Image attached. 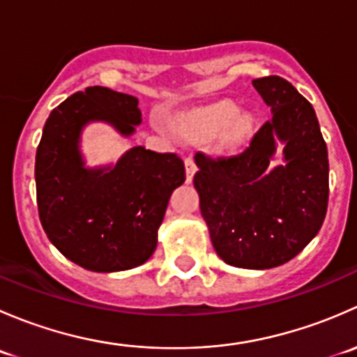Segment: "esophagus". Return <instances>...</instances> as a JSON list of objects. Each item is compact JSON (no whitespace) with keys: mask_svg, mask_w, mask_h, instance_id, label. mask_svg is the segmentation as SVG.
<instances>
[{"mask_svg":"<svg viewBox=\"0 0 357 357\" xmlns=\"http://www.w3.org/2000/svg\"><path fill=\"white\" fill-rule=\"evenodd\" d=\"M185 169H186V181H192L193 176H195V171H197V164L195 160H193L192 155H188L185 158Z\"/></svg>","mask_w":357,"mask_h":357,"instance_id":"esophagus-1","label":"esophagus"}]
</instances>
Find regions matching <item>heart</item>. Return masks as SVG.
Listing matches in <instances>:
<instances>
[{
  "mask_svg": "<svg viewBox=\"0 0 357 357\" xmlns=\"http://www.w3.org/2000/svg\"><path fill=\"white\" fill-rule=\"evenodd\" d=\"M238 109L231 102H221L208 107L195 119V126L205 135H219L226 131L236 119Z\"/></svg>",
  "mask_w": 357,
  "mask_h": 357,
  "instance_id": "heart-1",
  "label": "heart"
}]
</instances>
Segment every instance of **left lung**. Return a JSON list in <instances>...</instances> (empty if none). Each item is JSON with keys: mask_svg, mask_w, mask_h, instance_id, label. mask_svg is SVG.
<instances>
[{"mask_svg": "<svg viewBox=\"0 0 357 357\" xmlns=\"http://www.w3.org/2000/svg\"><path fill=\"white\" fill-rule=\"evenodd\" d=\"M271 107L250 143L233 155L197 152L195 188L212 245L228 264L282 266L318 235L328 207V150L311 103L280 75L252 81ZM285 166L271 169L274 138Z\"/></svg>", "mask_w": 357, "mask_h": 357, "instance_id": "left-lung-1", "label": "left lung"}]
</instances>
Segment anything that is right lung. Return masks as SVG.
<instances>
[{
	"instance_id": "add662e5",
	"label": "right lung",
	"mask_w": 357,
	"mask_h": 357,
	"mask_svg": "<svg viewBox=\"0 0 357 357\" xmlns=\"http://www.w3.org/2000/svg\"><path fill=\"white\" fill-rule=\"evenodd\" d=\"M89 121L131 135L142 122L138 98L93 86L52 110L36 152L39 219L50 242L81 268L124 271L155 250L169 197L185 183V162L135 146L114 169L89 171L77 146Z\"/></svg>"
}]
</instances>
